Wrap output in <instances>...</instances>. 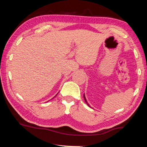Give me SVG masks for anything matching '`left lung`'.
<instances>
[{
  "instance_id": "1",
  "label": "left lung",
  "mask_w": 147,
  "mask_h": 147,
  "mask_svg": "<svg viewBox=\"0 0 147 147\" xmlns=\"http://www.w3.org/2000/svg\"><path fill=\"white\" fill-rule=\"evenodd\" d=\"M84 100H85L86 103L87 104V105H88V106H89V107H90V106H89V104L88 103V101H87V100H86V96H85V94H84Z\"/></svg>"
}]
</instances>
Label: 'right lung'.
Segmentation results:
<instances>
[{
	"instance_id": "1",
	"label": "right lung",
	"mask_w": 147,
	"mask_h": 147,
	"mask_svg": "<svg viewBox=\"0 0 147 147\" xmlns=\"http://www.w3.org/2000/svg\"><path fill=\"white\" fill-rule=\"evenodd\" d=\"M56 95H57V94H56Z\"/></svg>"
}]
</instances>
